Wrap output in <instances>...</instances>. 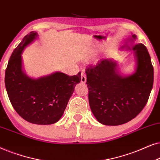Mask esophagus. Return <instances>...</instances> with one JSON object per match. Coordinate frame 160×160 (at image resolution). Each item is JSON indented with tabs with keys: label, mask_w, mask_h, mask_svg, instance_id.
<instances>
[{
	"label": "esophagus",
	"mask_w": 160,
	"mask_h": 160,
	"mask_svg": "<svg viewBox=\"0 0 160 160\" xmlns=\"http://www.w3.org/2000/svg\"><path fill=\"white\" fill-rule=\"evenodd\" d=\"M86 82V75L85 72H82L81 73V82L82 83H85Z\"/></svg>",
	"instance_id": "obj_1"
}]
</instances>
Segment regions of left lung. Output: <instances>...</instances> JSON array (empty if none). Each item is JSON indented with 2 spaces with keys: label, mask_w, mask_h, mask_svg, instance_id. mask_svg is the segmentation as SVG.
<instances>
[{
  "label": "left lung",
  "mask_w": 160,
  "mask_h": 160,
  "mask_svg": "<svg viewBox=\"0 0 160 160\" xmlns=\"http://www.w3.org/2000/svg\"><path fill=\"white\" fill-rule=\"evenodd\" d=\"M137 36L124 40L121 50L134 51L135 65L132 74H123L116 61L101 59L86 69L88 101L99 123L118 126L135 118L148 102L154 82V68L146 46L134 44Z\"/></svg>",
  "instance_id": "1"
}]
</instances>
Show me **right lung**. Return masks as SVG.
Listing matches in <instances>:
<instances>
[{
    "instance_id": "add662e5",
    "label": "right lung",
    "mask_w": 160,
    "mask_h": 160,
    "mask_svg": "<svg viewBox=\"0 0 160 160\" xmlns=\"http://www.w3.org/2000/svg\"><path fill=\"white\" fill-rule=\"evenodd\" d=\"M37 38V32H30L14 49L6 69L5 86L14 109L22 118L35 124H52L62 117L81 74L69 76L55 72L39 78L28 76L22 53Z\"/></svg>"
}]
</instances>
